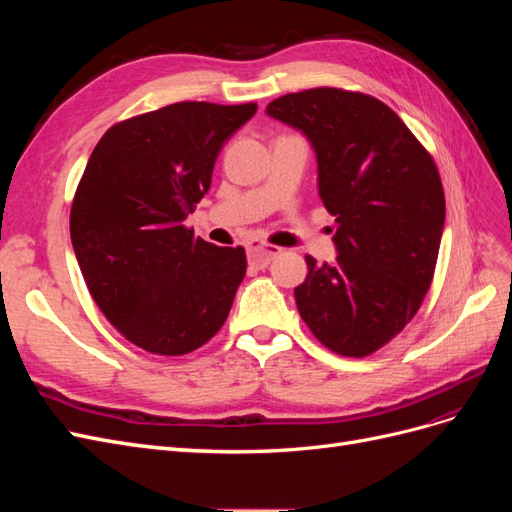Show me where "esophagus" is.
Masks as SVG:
<instances>
[{
	"label": "esophagus",
	"mask_w": 512,
	"mask_h": 512,
	"mask_svg": "<svg viewBox=\"0 0 512 512\" xmlns=\"http://www.w3.org/2000/svg\"><path fill=\"white\" fill-rule=\"evenodd\" d=\"M282 254V247H275V245H267V243H260V241H252L247 245V260H250V265L262 269L267 267L269 262Z\"/></svg>",
	"instance_id": "esophagus-1"
}]
</instances>
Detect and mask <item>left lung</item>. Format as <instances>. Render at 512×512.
Listing matches in <instances>:
<instances>
[{
    "instance_id": "obj_1",
    "label": "left lung",
    "mask_w": 512,
    "mask_h": 512,
    "mask_svg": "<svg viewBox=\"0 0 512 512\" xmlns=\"http://www.w3.org/2000/svg\"><path fill=\"white\" fill-rule=\"evenodd\" d=\"M267 113L309 138L335 215L339 254L331 265L305 256L299 314L322 346L363 359L404 331L431 286L446 211L438 166L389 106L359 91L305 89Z\"/></svg>"
}]
</instances>
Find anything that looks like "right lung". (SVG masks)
Returning <instances> with one entry per match:
<instances>
[{"label": "right lung", "mask_w": 512, "mask_h": 512, "mask_svg": "<svg viewBox=\"0 0 512 512\" xmlns=\"http://www.w3.org/2000/svg\"><path fill=\"white\" fill-rule=\"evenodd\" d=\"M256 104L177 102L108 128L76 188L70 237L91 297L151 354H188L222 329L245 250L194 237L185 218L224 143Z\"/></svg>", "instance_id": "1"}]
</instances>
